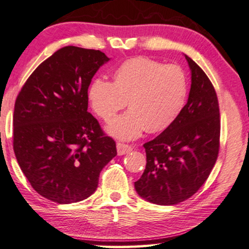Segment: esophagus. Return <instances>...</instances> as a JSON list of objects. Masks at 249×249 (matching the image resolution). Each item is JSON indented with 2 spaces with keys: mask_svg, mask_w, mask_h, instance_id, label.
<instances>
[{
  "mask_svg": "<svg viewBox=\"0 0 249 249\" xmlns=\"http://www.w3.org/2000/svg\"><path fill=\"white\" fill-rule=\"evenodd\" d=\"M132 150H133L132 145L125 144V143H122V142H117V153H118V156L126 155V153L131 152Z\"/></svg>",
  "mask_w": 249,
  "mask_h": 249,
  "instance_id": "esophagus-1",
  "label": "esophagus"
}]
</instances>
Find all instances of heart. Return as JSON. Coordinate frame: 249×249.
I'll list each match as a JSON object with an SVG mask.
<instances>
[{
    "instance_id": "heart-1",
    "label": "heart",
    "mask_w": 249,
    "mask_h": 249,
    "mask_svg": "<svg viewBox=\"0 0 249 249\" xmlns=\"http://www.w3.org/2000/svg\"><path fill=\"white\" fill-rule=\"evenodd\" d=\"M111 79V82L93 79L88 88V101L93 113L107 123L127 103L131 110L108 126V132L118 139H135L144 129L164 131L175 123L186 103L187 78L176 64L163 65L138 56L118 64Z\"/></svg>"
}]
</instances>
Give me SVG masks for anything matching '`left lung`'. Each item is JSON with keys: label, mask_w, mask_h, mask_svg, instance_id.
Returning <instances> with one entry per match:
<instances>
[{"label": "left lung", "mask_w": 249, "mask_h": 249, "mask_svg": "<svg viewBox=\"0 0 249 249\" xmlns=\"http://www.w3.org/2000/svg\"><path fill=\"white\" fill-rule=\"evenodd\" d=\"M192 72L187 104L175 123L143 144L144 173L134 183L138 194L159 205H173L193 196L208 179L220 149L216 92L204 71L185 56Z\"/></svg>", "instance_id": "1"}]
</instances>
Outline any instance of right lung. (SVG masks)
I'll return each instance as SVG.
<instances>
[{
    "instance_id": "right-lung-1",
    "label": "right lung",
    "mask_w": 249,
    "mask_h": 249,
    "mask_svg": "<svg viewBox=\"0 0 249 249\" xmlns=\"http://www.w3.org/2000/svg\"><path fill=\"white\" fill-rule=\"evenodd\" d=\"M103 52L65 46L41 63L17 97L13 150L31 186L43 197L70 204L97 190L116 143L88 111V88Z\"/></svg>"
}]
</instances>
